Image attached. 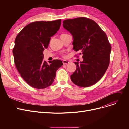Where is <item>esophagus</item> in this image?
Wrapping results in <instances>:
<instances>
[{
    "mask_svg": "<svg viewBox=\"0 0 129 129\" xmlns=\"http://www.w3.org/2000/svg\"><path fill=\"white\" fill-rule=\"evenodd\" d=\"M68 63H69V62L68 60H63V65H65V64H68Z\"/></svg>",
    "mask_w": 129,
    "mask_h": 129,
    "instance_id": "obj_1",
    "label": "esophagus"
}]
</instances>
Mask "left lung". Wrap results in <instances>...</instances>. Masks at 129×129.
Wrapping results in <instances>:
<instances>
[{
    "instance_id": "8db88e82",
    "label": "left lung",
    "mask_w": 129,
    "mask_h": 129,
    "mask_svg": "<svg viewBox=\"0 0 129 129\" xmlns=\"http://www.w3.org/2000/svg\"><path fill=\"white\" fill-rule=\"evenodd\" d=\"M64 28L73 36V50L83 54V61L71 75L72 82L87 87L103 77L110 62L111 47L105 32L93 20L79 17L63 21Z\"/></svg>"
}]
</instances>
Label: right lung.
<instances>
[{
	"instance_id": "right-lung-1",
	"label": "right lung",
	"mask_w": 129,
	"mask_h": 129,
	"mask_svg": "<svg viewBox=\"0 0 129 129\" xmlns=\"http://www.w3.org/2000/svg\"><path fill=\"white\" fill-rule=\"evenodd\" d=\"M60 24V19L32 22L23 28L15 39L12 53L16 68L26 83L35 88L51 85L57 70L63 65L59 59H54L48 64L43 60V53Z\"/></svg>"
}]
</instances>
